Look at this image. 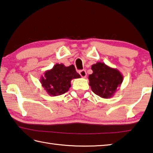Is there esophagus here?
I'll list each match as a JSON object with an SVG mask.
<instances>
[{
  "mask_svg": "<svg viewBox=\"0 0 153 153\" xmlns=\"http://www.w3.org/2000/svg\"><path fill=\"white\" fill-rule=\"evenodd\" d=\"M79 73L80 76H81L82 77H86V76H87L86 72V71H85V70H81V71H79Z\"/></svg>",
  "mask_w": 153,
  "mask_h": 153,
  "instance_id": "obj_1",
  "label": "esophagus"
}]
</instances>
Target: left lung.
Wrapping results in <instances>:
<instances>
[{"label":"left lung","mask_w":153,"mask_h":153,"mask_svg":"<svg viewBox=\"0 0 153 153\" xmlns=\"http://www.w3.org/2000/svg\"><path fill=\"white\" fill-rule=\"evenodd\" d=\"M91 69L93 73L88 79L92 92L103 98L112 97L123 82V75L118 69L101 62L92 65Z\"/></svg>","instance_id":"left-lung-1"}]
</instances>
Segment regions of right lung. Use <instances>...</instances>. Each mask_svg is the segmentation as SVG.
I'll return each mask as SVG.
<instances>
[{
	"label": "right lung",
	"mask_w": 153,
	"mask_h": 153,
	"mask_svg": "<svg viewBox=\"0 0 153 153\" xmlns=\"http://www.w3.org/2000/svg\"><path fill=\"white\" fill-rule=\"evenodd\" d=\"M80 77L74 65L66 67L62 63H56L50 70L45 72L40 82L46 92L55 97L68 91L71 87V80Z\"/></svg>",
	"instance_id": "obj_1"
}]
</instances>
